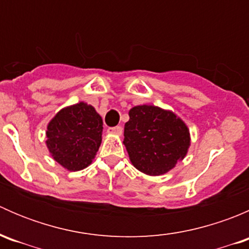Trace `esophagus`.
I'll return each mask as SVG.
<instances>
[{
	"label": "esophagus",
	"instance_id": "34e87169",
	"mask_svg": "<svg viewBox=\"0 0 249 249\" xmlns=\"http://www.w3.org/2000/svg\"><path fill=\"white\" fill-rule=\"evenodd\" d=\"M108 132L110 134H115V135H122L123 132V127L122 126H114V127H109Z\"/></svg>",
	"mask_w": 249,
	"mask_h": 249
}]
</instances>
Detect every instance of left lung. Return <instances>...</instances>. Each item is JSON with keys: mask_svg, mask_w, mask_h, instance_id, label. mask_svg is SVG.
<instances>
[{"mask_svg": "<svg viewBox=\"0 0 249 249\" xmlns=\"http://www.w3.org/2000/svg\"><path fill=\"white\" fill-rule=\"evenodd\" d=\"M129 117L124 144L137 170L149 176L164 175L184 159L190 145L189 130L175 113L143 105L130 109Z\"/></svg>", "mask_w": 249, "mask_h": 249, "instance_id": "1", "label": "left lung"}]
</instances>
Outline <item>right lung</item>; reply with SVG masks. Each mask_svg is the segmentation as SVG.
Wrapping results in <instances>:
<instances>
[{"label": "right lung", "mask_w": 249, "mask_h": 249, "mask_svg": "<svg viewBox=\"0 0 249 249\" xmlns=\"http://www.w3.org/2000/svg\"><path fill=\"white\" fill-rule=\"evenodd\" d=\"M102 125L100 114L84 102L61 109L47 127L46 143L50 154L69 171L85 169L101 144Z\"/></svg>", "instance_id": "add662e5"}]
</instances>
